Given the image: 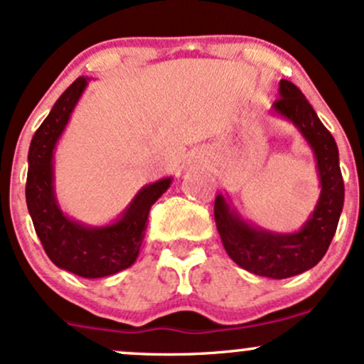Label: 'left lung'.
Wrapping results in <instances>:
<instances>
[{
    "instance_id": "left-lung-1",
    "label": "left lung",
    "mask_w": 364,
    "mask_h": 364,
    "mask_svg": "<svg viewBox=\"0 0 364 364\" xmlns=\"http://www.w3.org/2000/svg\"><path fill=\"white\" fill-rule=\"evenodd\" d=\"M278 91L273 114L301 131L316 159L321 191L313 214L295 233H273L247 223L223 193L214 202L215 226L228 255L243 269L273 279L301 274L321 261L344 207V179L333 136L297 86L282 79Z\"/></svg>"
}]
</instances>
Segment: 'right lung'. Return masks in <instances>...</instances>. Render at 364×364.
Wrapping results in <instances>:
<instances>
[{"label":"right lung","instance_id":"right-lung-1","mask_svg":"<svg viewBox=\"0 0 364 364\" xmlns=\"http://www.w3.org/2000/svg\"><path fill=\"white\" fill-rule=\"evenodd\" d=\"M86 86L87 77L75 79L34 133L27 157L26 200L36 233L51 262L77 277L103 278L136 261L150 207L169 188L173 178L143 186L110 225L87 226L62 213L53 185V151Z\"/></svg>","mask_w":364,"mask_h":364}]
</instances>
